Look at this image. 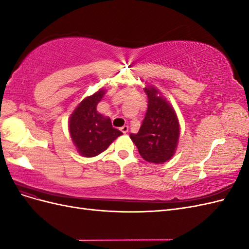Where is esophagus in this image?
<instances>
[{"label": "esophagus", "mask_w": 249, "mask_h": 249, "mask_svg": "<svg viewBox=\"0 0 249 249\" xmlns=\"http://www.w3.org/2000/svg\"><path fill=\"white\" fill-rule=\"evenodd\" d=\"M120 131H122L124 134H126L127 131H129V126H127V125H124V126L120 127Z\"/></svg>", "instance_id": "esophagus-1"}]
</instances>
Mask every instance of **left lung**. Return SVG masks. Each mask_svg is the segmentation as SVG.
<instances>
[{
  "instance_id": "left-lung-1",
  "label": "left lung",
  "mask_w": 249,
  "mask_h": 249,
  "mask_svg": "<svg viewBox=\"0 0 249 249\" xmlns=\"http://www.w3.org/2000/svg\"><path fill=\"white\" fill-rule=\"evenodd\" d=\"M146 84V83H145ZM147 111L137 134L130 138L146 162L163 164L175 156L179 138V123L175 108L152 85H146Z\"/></svg>"
}]
</instances>
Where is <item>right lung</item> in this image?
<instances>
[{
  "label": "right lung",
  "mask_w": 249,
  "mask_h": 249,
  "mask_svg": "<svg viewBox=\"0 0 249 249\" xmlns=\"http://www.w3.org/2000/svg\"><path fill=\"white\" fill-rule=\"evenodd\" d=\"M107 90L101 88L92 95L86 96L69 120V131L77 152L86 158H91L105 152L111 143L123 133L112 126L111 119L97 112L96 106Z\"/></svg>",
  "instance_id": "obj_1"
}]
</instances>
